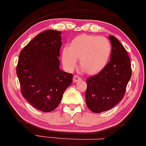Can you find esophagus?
<instances>
[{"mask_svg":"<svg viewBox=\"0 0 146 146\" xmlns=\"http://www.w3.org/2000/svg\"><path fill=\"white\" fill-rule=\"evenodd\" d=\"M81 80V78H80L79 76H78L77 75H75V76H74V78H73V81L74 83L76 82H78V81H80Z\"/></svg>","mask_w":146,"mask_h":146,"instance_id":"obj_1","label":"esophagus"}]
</instances>
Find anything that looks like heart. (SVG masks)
<instances>
[{"mask_svg":"<svg viewBox=\"0 0 146 146\" xmlns=\"http://www.w3.org/2000/svg\"><path fill=\"white\" fill-rule=\"evenodd\" d=\"M111 44L106 38L96 35H81L75 37L62 51L61 60L67 71H72L79 59L80 67L88 74H98L110 58Z\"/></svg>","mask_w":146,"mask_h":146,"instance_id":"heart-1","label":"heart"}]
</instances>
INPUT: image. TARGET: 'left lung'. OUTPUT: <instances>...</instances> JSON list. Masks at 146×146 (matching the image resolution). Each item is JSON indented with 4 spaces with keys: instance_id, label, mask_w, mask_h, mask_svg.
<instances>
[{
    "instance_id": "obj_1",
    "label": "left lung",
    "mask_w": 146,
    "mask_h": 146,
    "mask_svg": "<svg viewBox=\"0 0 146 146\" xmlns=\"http://www.w3.org/2000/svg\"><path fill=\"white\" fill-rule=\"evenodd\" d=\"M111 60L98 74L86 79V105L94 113L110 110L123 100L131 76L130 59L125 47L114 36H109Z\"/></svg>"
}]
</instances>
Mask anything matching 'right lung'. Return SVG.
<instances>
[{
	"instance_id": "1",
	"label": "right lung",
	"mask_w": 146,
	"mask_h": 146,
	"mask_svg": "<svg viewBox=\"0 0 146 146\" xmlns=\"http://www.w3.org/2000/svg\"><path fill=\"white\" fill-rule=\"evenodd\" d=\"M61 32L47 30L34 37L21 50L17 66L23 97L42 112L54 111L73 75L60 67Z\"/></svg>"
}]
</instances>
